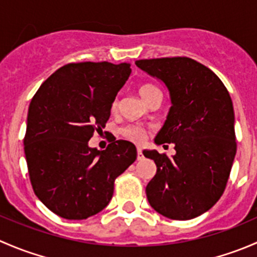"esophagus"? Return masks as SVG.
Listing matches in <instances>:
<instances>
[{"mask_svg":"<svg viewBox=\"0 0 257 257\" xmlns=\"http://www.w3.org/2000/svg\"><path fill=\"white\" fill-rule=\"evenodd\" d=\"M143 158H144V155H143V153H142V149H141V148H138V153H137V159L143 160Z\"/></svg>","mask_w":257,"mask_h":257,"instance_id":"34e87169","label":"esophagus"}]
</instances>
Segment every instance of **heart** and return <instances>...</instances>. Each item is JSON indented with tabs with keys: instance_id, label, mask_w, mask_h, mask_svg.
<instances>
[{
	"instance_id": "obj_1",
	"label": "heart",
	"mask_w": 257,
	"mask_h": 257,
	"mask_svg": "<svg viewBox=\"0 0 257 257\" xmlns=\"http://www.w3.org/2000/svg\"><path fill=\"white\" fill-rule=\"evenodd\" d=\"M155 89H158V88L154 87V85L143 84L141 88H139V94H141V97L143 98V100H145V98H147L148 95ZM116 105H118V102L114 100L113 109H115ZM124 136H125L128 139H131V141L136 142V143H142L145 138V131L144 129L139 128V126L131 125V126H126V128L124 129Z\"/></svg>"
}]
</instances>
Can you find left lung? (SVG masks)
I'll list each match as a JSON object with an SVG mask.
<instances>
[{
    "mask_svg": "<svg viewBox=\"0 0 257 257\" xmlns=\"http://www.w3.org/2000/svg\"><path fill=\"white\" fill-rule=\"evenodd\" d=\"M136 64L169 92L172 107L154 142L173 143L177 152L172 157L143 152L157 165L145 189L148 201L165 217L194 219L216 204L231 172L236 154L231 98L211 69L188 57Z\"/></svg>",
    "mask_w": 257,
    "mask_h": 257,
    "instance_id": "8db88e82",
    "label": "left lung"
}]
</instances>
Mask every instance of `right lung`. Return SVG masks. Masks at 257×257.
<instances>
[{
	"label": "right lung",
	"mask_w": 257,
	"mask_h": 257,
	"mask_svg": "<svg viewBox=\"0 0 257 257\" xmlns=\"http://www.w3.org/2000/svg\"><path fill=\"white\" fill-rule=\"evenodd\" d=\"M131 64L69 63L57 69L31 100L25 154L37 198L58 216L83 220L109 204L114 180L137 159L131 142H112L105 150L88 142L110 116Z\"/></svg>",
	"instance_id": "add662e5"
}]
</instances>
